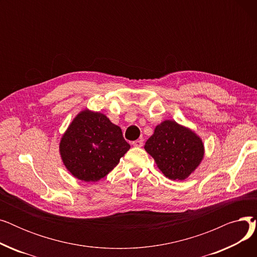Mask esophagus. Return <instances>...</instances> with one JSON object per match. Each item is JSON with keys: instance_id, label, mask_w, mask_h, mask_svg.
<instances>
[{"instance_id": "1", "label": "esophagus", "mask_w": 257, "mask_h": 257, "mask_svg": "<svg viewBox=\"0 0 257 257\" xmlns=\"http://www.w3.org/2000/svg\"><path fill=\"white\" fill-rule=\"evenodd\" d=\"M143 144H144V141H143V140H137V141L132 142V145H133L134 147H137V148L143 147Z\"/></svg>"}]
</instances>
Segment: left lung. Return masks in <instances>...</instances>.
Masks as SVG:
<instances>
[{
	"mask_svg": "<svg viewBox=\"0 0 257 257\" xmlns=\"http://www.w3.org/2000/svg\"><path fill=\"white\" fill-rule=\"evenodd\" d=\"M145 150L171 180L187 178L204 156L203 143L197 134L170 119L156 126L153 136L146 142Z\"/></svg>",
	"mask_w": 257,
	"mask_h": 257,
	"instance_id": "left-lung-1",
	"label": "left lung"
}]
</instances>
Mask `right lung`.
Segmentation results:
<instances>
[{"label":"right lung","mask_w":257,"mask_h":257,"mask_svg":"<svg viewBox=\"0 0 257 257\" xmlns=\"http://www.w3.org/2000/svg\"><path fill=\"white\" fill-rule=\"evenodd\" d=\"M130 149L118 126L101 112L81 111L60 141L65 168L82 181H98L113 170Z\"/></svg>","instance_id":"add662e5"}]
</instances>
